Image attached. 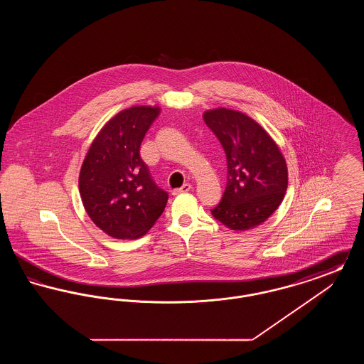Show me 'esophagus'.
<instances>
[{"label": "esophagus", "mask_w": 364, "mask_h": 364, "mask_svg": "<svg viewBox=\"0 0 364 364\" xmlns=\"http://www.w3.org/2000/svg\"><path fill=\"white\" fill-rule=\"evenodd\" d=\"M192 190V186L191 184H184L181 188H177V190H173V195H178V193H183V192H190Z\"/></svg>", "instance_id": "esophagus-1"}]
</instances>
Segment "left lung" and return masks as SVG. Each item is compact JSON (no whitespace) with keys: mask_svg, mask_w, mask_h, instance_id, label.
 <instances>
[{"mask_svg":"<svg viewBox=\"0 0 364 364\" xmlns=\"http://www.w3.org/2000/svg\"><path fill=\"white\" fill-rule=\"evenodd\" d=\"M203 120L221 141L228 164L225 192L211 213L232 230L254 229L277 210L285 196L287 161L259 122L239 110L210 109Z\"/></svg>","mask_w":364,"mask_h":364,"instance_id":"1","label":"left lung"}]
</instances>
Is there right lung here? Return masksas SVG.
Returning a JSON list of instances; mask_svg holds the SVG:
<instances>
[{
    "label": "right lung",
    "instance_id": "1",
    "mask_svg": "<svg viewBox=\"0 0 364 364\" xmlns=\"http://www.w3.org/2000/svg\"><path fill=\"white\" fill-rule=\"evenodd\" d=\"M161 113L136 105L106 122L92 140L79 173V191L90 220L107 236L135 240L162 214L168 193L156 187L140 158V144Z\"/></svg>",
    "mask_w": 364,
    "mask_h": 364
}]
</instances>
